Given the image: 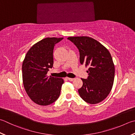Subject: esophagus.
<instances>
[{"label":"esophagus","mask_w":135,"mask_h":135,"mask_svg":"<svg viewBox=\"0 0 135 135\" xmlns=\"http://www.w3.org/2000/svg\"><path fill=\"white\" fill-rule=\"evenodd\" d=\"M67 79H68V80H69V81H74V80H75V78H67Z\"/></svg>","instance_id":"obj_1"}]
</instances>
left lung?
<instances>
[{"label":"left lung","instance_id":"obj_1","mask_svg":"<svg viewBox=\"0 0 135 135\" xmlns=\"http://www.w3.org/2000/svg\"><path fill=\"white\" fill-rule=\"evenodd\" d=\"M80 52L81 64L89 66L88 78H81L83 85L78 89L84 101L96 104L105 99L111 91L115 67L108 49L96 40L86 36L70 37Z\"/></svg>","mask_w":135,"mask_h":135}]
</instances>
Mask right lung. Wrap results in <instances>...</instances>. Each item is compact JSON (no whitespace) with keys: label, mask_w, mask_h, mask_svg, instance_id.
I'll use <instances>...</instances> for the list:
<instances>
[{"label":"right lung","mask_w":135,"mask_h":135,"mask_svg":"<svg viewBox=\"0 0 135 135\" xmlns=\"http://www.w3.org/2000/svg\"><path fill=\"white\" fill-rule=\"evenodd\" d=\"M63 38L48 37L31 47L22 64L23 83L28 97L36 104L49 105L59 98L63 79L47 75L53 67L55 44Z\"/></svg>","instance_id":"add662e5"}]
</instances>
